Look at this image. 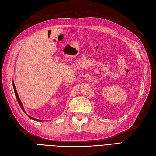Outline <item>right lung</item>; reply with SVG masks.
<instances>
[{"instance_id": "right-lung-1", "label": "right lung", "mask_w": 156, "mask_h": 156, "mask_svg": "<svg viewBox=\"0 0 156 156\" xmlns=\"http://www.w3.org/2000/svg\"><path fill=\"white\" fill-rule=\"evenodd\" d=\"M12 83H13V88H14V93H15V95H16V99H17V100H18V103H19V105H20V106L21 107V108H22V109L23 110V112H24V113L26 114V115H27V117H30V119H31L34 120V121H41V120L36 119H35V118L31 117H30V115H27V114L26 113V111H25L24 109H23V107L22 103V102H21V101H20V98H19V96H18V93H17L16 89V87H15V85H14V82H12Z\"/></svg>"}]
</instances>
